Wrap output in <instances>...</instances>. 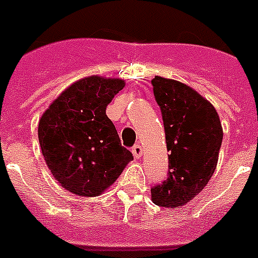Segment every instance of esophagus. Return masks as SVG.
Returning a JSON list of instances; mask_svg holds the SVG:
<instances>
[{
	"instance_id": "obj_1",
	"label": "esophagus",
	"mask_w": 258,
	"mask_h": 258,
	"mask_svg": "<svg viewBox=\"0 0 258 258\" xmlns=\"http://www.w3.org/2000/svg\"><path fill=\"white\" fill-rule=\"evenodd\" d=\"M133 154H134V157L135 158H141L142 157V154H143V149H142V146L138 143V145H135L133 147Z\"/></svg>"
}]
</instances>
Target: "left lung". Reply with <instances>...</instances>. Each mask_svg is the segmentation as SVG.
I'll return each mask as SVG.
<instances>
[{"label": "left lung", "instance_id": "obj_1", "mask_svg": "<svg viewBox=\"0 0 258 258\" xmlns=\"http://www.w3.org/2000/svg\"><path fill=\"white\" fill-rule=\"evenodd\" d=\"M151 84L170 151L167 178L151 188V198L162 208H178L202 191L214 174L222 125L212 103L191 87L161 76Z\"/></svg>", "mask_w": 258, "mask_h": 258}]
</instances>
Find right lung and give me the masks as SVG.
<instances>
[{
	"label": "right lung",
	"instance_id": "1",
	"mask_svg": "<svg viewBox=\"0 0 258 258\" xmlns=\"http://www.w3.org/2000/svg\"><path fill=\"white\" fill-rule=\"evenodd\" d=\"M124 87L121 79L89 76L64 91L38 121V142L54 179L80 197H96L134 159L105 108Z\"/></svg>",
	"mask_w": 258,
	"mask_h": 258
}]
</instances>
